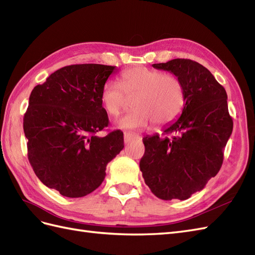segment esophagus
Segmentation results:
<instances>
[{"instance_id": "1", "label": "esophagus", "mask_w": 255, "mask_h": 255, "mask_svg": "<svg viewBox=\"0 0 255 255\" xmlns=\"http://www.w3.org/2000/svg\"><path fill=\"white\" fill-rule=\"evenodd\" d=\"M138 138V135L136 134H133V133H130V132H125L124 133V141H125V143H128L131 140Z\"/></svg>"}]
</instances>
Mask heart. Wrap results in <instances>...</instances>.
Masks as SVG:
<instances>
[{
    "instance_id": "b5f03b06",
    "label": "heart",
    "mask_w": 255,
    "mask_h": 255,
    "mask_svg": "<svg viewBox=\"0 0 255 255\" xmlns=\"http://www.w3.org/2000/svg\"><path fill=\"white\" fill-rule=\"evenodd\" d=\"M127 98H135V110L123 116L117 126L129 130L146 128L152 121L158 126L169 125L179 119L186 102L179 77L146 67L124 71L121 84L108 82L101 90V103L110 116L116 117L123 112Z\"/></svg>"
}]
</instances>
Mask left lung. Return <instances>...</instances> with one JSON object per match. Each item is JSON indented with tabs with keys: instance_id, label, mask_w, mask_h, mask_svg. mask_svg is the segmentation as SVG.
Masks as SVG:
<instances>
[{
	"instance_id": "8db88e82",
	"label": "left lung",
	"mask_w": 255,
	"mask_h": 255,
	"mask_svg": "<svg viewBox=\"0 0 255 255\" xmlns=\"http://www.w3.org/2000/svg\"><path fill=\"white\" fill-rule=\"evenodd\" d=\"M183 83V112L158 134L144 136L140 170L145 184L160 199L184 200L201 191L223 162V151L233 131L224 87L204 65L190 59L154 63Z\"/></svg>"
}]
</instances>
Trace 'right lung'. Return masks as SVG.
<instances>
[{
    "instance_id": "add662e5",
    "label": "right lung",
    "mask_w": 255,
    "mask_h": 255,
    "mask_svg": "<svg viewBox=\"0 0 255 255\" xmlns=\"http://www.w3.org/2000/svg\"><path fill=\"white\" fill-rule=\"evenodd\" d=\"M116 67L72 64L54 72L32 90L23 117L28 158L44 185L70 198L99 187L107 165L124 147V134L109 125L101 90Z\"/></svg>"
}]
</instances>
